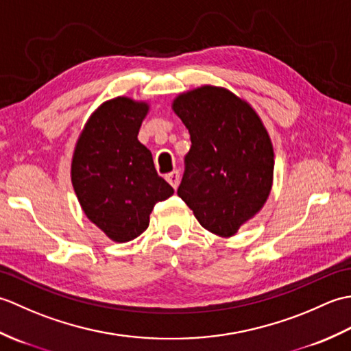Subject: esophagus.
<instances>
[{
	"mask_svg": "<svg viewBox=\"0 0 351 351\" xmlns=\"http://www.w3.org/2000/svg\"><path fill=\"white\" fill-rule=\"evenodd\" d=\"M166 180H167V182L171 185V187H173V189L176 190L178 185H180V171H178V170L170 171L169 175H166Z\"/></svg>",
	"mask_w": 351,
	"mask_h": 351,
	"instance_id": "esophagus-1",
	"label": "esophagus"
}]
</instances>
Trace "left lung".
<instances>
[{
    "label": "left lung",
    "mask_w": 351,
    "mask_h": 351,
    "mask_svg": "<svg viewBox=\"0 0 351 351\" xmlns=\"http://www.w3.org/2000/svg\"><path fill=\"white\" fill-rule=\"evenodd\" d=\"M171 110L191 138L178 196L206 230L234 237L271 193L274 151L268 131L247 101L220 86L180 93Z\"/></svg>",
    "instance_id": "1"
}]
</instances>
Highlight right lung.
Masks as SVG:
<instances>
[{"label":"right lung","instance_id":"1","mask_svg":"<svg viewBox=\"0 0 351 351\" xmlns=\"http://www.w3.org/2000/svg\"><path fill=\"white\" fill-rule=\"evenodd\" d=\"M149 110L147 101L130 96L102 102L73 147L71 181L81 210L116 243L143 234L154 205L173 195L137 138Z\"/></svg>","mask_w":351,"mask_h":351}]
</instances>
